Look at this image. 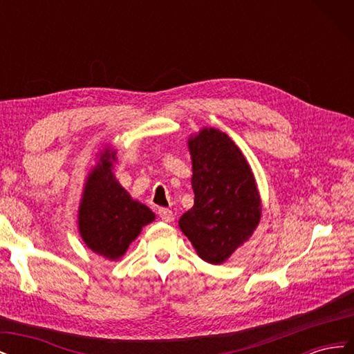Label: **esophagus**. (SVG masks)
Instances as JSON below:
<instances>
[{
    "label": "esophagus",
    "mask_w": 354,
    "mask_h": 354,
    "mask_svg": "<svg viewBox=\"0 0 354 354\" xmlns=\"http://www.w3.org/2000/svg\"><path fill=\"white\" fill-rule=\"evenodd\" d=\"M158 214H159L160 220L165 221V223H173V221H174V214H173V211H171V209L160 208V209L158 211Z\"/></svg>",
    "instance_id": "34e87169"
}]
</instances>
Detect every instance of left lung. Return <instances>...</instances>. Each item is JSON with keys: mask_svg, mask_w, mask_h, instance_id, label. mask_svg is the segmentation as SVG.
Returning <instances> with one entry per match:
<instances>
[{"mask_svg": "<svg viewBox=\"0 0 354 354\" xmlns=\"http://www.w3.org/2000/svg\"><path fill=\"white\" fill-rule=\"evenodd\" d=\"M187 146L195 203L178 227L203 261L223 264L259 226L260 192L248 160L226 133L205 127Z\"/></svg>", "mask_w": 354, "mask_h": 354, "instance_id": "1", "label": "left lung"}]
</instances>
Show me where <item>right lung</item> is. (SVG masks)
Returning a JSON list of instances; mask_svg holds the SVG:
<instances>
[{"label":"right lung","instance_id":"obj_1","mask_svg":"<svg viewBox=\"0 0 354 354\" xmlns=\"http://www.w3.org/2000/svg\"><path fill=\"white\" fill-rule=\"evenodd\" d=\"M85 178L78 208V230L88 248L111 261L120 260L142 229L156 216L131 198L113 174L116 151L106 146Z\"/></svg>","mask_w":354,"mask_h":354}]
</instances>
